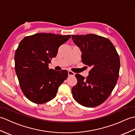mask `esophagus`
<instances>
[{
	"instance_id": "esophagus-1",
	"label": "esophagus",
	"mask_w": 135,
	"mask_h": 135,
	"mask_svg": "<svg viewBox=\"0 0 135 135\" xmlns=\"http://www.w3.org/2000/svg\"><path fill=\"white\" fill-rule=\"evenodd\" d=\"M68 76H75V73H74V72H73V71H68Z\"/></svg>"
}]
</instances>
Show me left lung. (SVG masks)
Masks as SVG:
<instances>
[{
    "instance_id": "8db88e82",
    "label": "left lung",
    "mask_w": 135,
    "mask_h": 135,
    "mask_svg": "<svg viewBox=\"0 0 135 135\" xmlns=\"http://www.w3.org/2000/svg\"><path fill=\"white\" fill-rule=\"evenodd\" d=\"M81 49L82 62L91 67L89 75L75 74L77 84L72 88L74 99L85 107H94L104 103L115 88L119 77L120 60L108 39L94 34L72 35Z\"/></svg>"
}]
</instances>
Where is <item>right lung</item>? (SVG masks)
Wrapping results in <instances>:
<instances>
[{
  "instance_id": "add662e5",
  "label": "right lung",
  "mask_w": 135,
  "mask_h": 135,
  "mask_svg": "<svg viewBox=\"0 0 135 135\" xmlns=\"http://www.w3.org/2000/svg\"><path fill=\"white\" fill-rule=\"evenodd\" d=\"M70 38L71 35L40 33L25 36L20 42L14 56L15 71L22 91L31 102L43 104L56 96L68 71L49 69V64Z\"/></svg>"
}]
</instances>
